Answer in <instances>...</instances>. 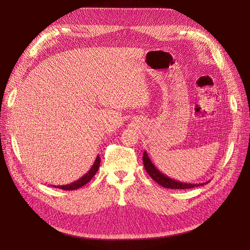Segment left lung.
Instances as JSON below:
<instances>
[{
    "mask_svg": "<svg viewBox=\"0 0 250 250\" xmlns=\"http://www.w3.org/2000/svg\"><path fill=\"white\" fill-rule=\"evenodd\" d=\"M143 162H144V166H145L146 171L152 177V179H154L157 183H158V185H160L165 188L187 189V188H199L209 182V181H206L203 183H186V182H180L175 179L170 178L165 174H163L162 172H160L159 170L156 168V166L150 160L146 151L143 154Z\"/></svg>",
    "mask_w": 250,
    "mask_h": 250,
    "instance_id": "obj_1",
    "label": "left lung"
}]
</instances>
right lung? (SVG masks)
<instances>
[{
    "mask_svg": "<svg viewBox=\"0 0 250 250\" xmlns=\"http://www.w3.org/2000/svg\"><path fill=\"white\" fill-rule=\"evenodd\" d=\"M100 161H101L100 157L97 156L95 161H94L93 166H92L91 169L89 170V171H88L85 175H83L81 178H79L78 180H76V181L70 183V185L58 186V187L55 186V187H56V188H61V189H63V190H75V189H78V188H82L83 186H85L86 183H88V182L91 180L92 177H93V176L96 174V172L98 171V169H99Z\"/></svg>",
    "mask_w": 250,
    "mask_h": 250,
    "instance_id": "1",
    "label": "right lung"
}]
</instances>
